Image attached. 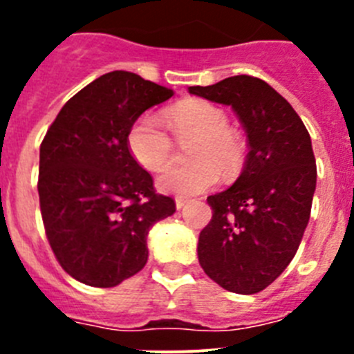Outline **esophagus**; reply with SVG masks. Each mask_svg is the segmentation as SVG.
Here are the masks:
<instances>
[{
    "instance_id": "34e87169",
    "label": "esophagus",
    "mask_w": 354,
    "mask_h": 354,
    "mask_svg": "<svg viewBox=\"0 0 354 354\" xmlns=\"http://www.w3.org/2000/svg\"><path fill=\"white\" fill-rule=\"evenodd\" d=\"M186 204H187V202H186V200H183V198L175 200V205H177V209H183Z\"/></svg>"
}]
</instances>
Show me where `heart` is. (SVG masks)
Segmentation results:
<instances>
[{
  "label": "heart",
  "instance_id": "heart-1",
  "mask_svg": "<svg viewBox=\"0 0 354 354\" xmlns=\"http://www.w3.org/2000/svg\"><path fill=\"white\" fill-rule=\"evenodd\" d=\"M165 122L177 140L195 138L189 147L187 167H170L158 177L159 192L177 196H195L220 183V177L236 179L245 167L246 143L230 129L227 113L200 99H186L165 111ZM127 147L143 168L158 171L170 162L174 142L159 120L143 115L127 133Z\"/></svg>",
  "mask_w": 354,
  "mask_h": 354
}]
</instances>
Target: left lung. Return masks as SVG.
Instances as JSON below:
<instances>
[{
	"instance_id": "left-lung-1",
	"label": "left lung",
	"mask_w": 354,
	"mask_h": 354,
	"mask_svg": "<svg viewBox=\"0 0 354 354\" xmlns=\"http://www.w3.org/2000/svg\"><path fill=\"white\" fill-rule=\"evenodd\" d=\"M189 93L230 106L248 140L232 186L207 198L212 218L198 237V262L230 292L273 283L298 252L315 192L310 134L292 106L266 81L232 76Z\"/></svg>"
}]
</instances>
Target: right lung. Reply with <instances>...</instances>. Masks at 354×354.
Returning <instances> with one entry per match:
<instances>
[{
    "instance_id": "1",
    "label": "right lung",
    "mask_w": 354,
    "mask_h": 354,
    "mask_svg": "<svg viewBox=\"0 0 354 354\" xmlns=\"http://www.w3.org/2000/svg\"><path fill=\"white\" fill-rule=\"evenodd\" d=\"M174 90L126 71L97 77L65 102L40 145L46 236L77 282L115 287L143 270L150 227L175 212L127 147L145 109Z\"/></svg>"
}]
</instances>
